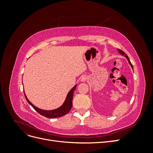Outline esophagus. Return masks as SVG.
<instances>
[{"mask_svg":"<svg viewBox=\"0 0 153 153\" xmlns=\"http://www.w3.org/2000/svg\"><path fill=\"white\" fill-rule=\"evenodd\" d=\"M87 79V76L86 75H83L80 78V80L82 82H85Z\"/></svg>","mask_w":153,"mask_h":153,"instance_id":"esophagus-1","label":"esophagus"}]
</instances>
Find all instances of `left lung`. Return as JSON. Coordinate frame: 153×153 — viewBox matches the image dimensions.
<instances>
[{
  "mask_svg": "<svg viewBox=\"0 0 153 153\" xmlns=\"http://www.w3.org/2000/svg\"><path fill=\"white\" fill-rule=\"evenodd\" d=\"M117 50L119 51V52L120 53H121V55H124L125 57H126V58H127V59H128V62H129V64H130L131 66V68L133 69V65H132L131 63V62H130V60L129 59V58H128V55H127L126 53H125L123 52V51H122L121 50H120V49H117Z\"/></svg>",
  "mask_w": 153,
  "mask_h": 153,
  "instance_id": "left-lung-1",
  "label": "left lung"
}]
</instances>
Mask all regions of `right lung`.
I'll return each instance as SVG.
<instances>
[{"label":"right lung","mask_w":153,"mask_h":153,"mask_svg":"<svg viewBox=\"0 0 153 153\" xmlns=\"http://www.w3.org/2000/svg\"><path fill=\"white\" fill-rule=\"evenodd\" d=\"M76 85L74 86L73 89L68 92V94L66 96V100L64 101L63 105L61 106H60L59 108L55 110H41L40 108H37L36 106H35L33 104H32L30 102V101L27 99V96L25 94V92H24V94L27 102H28L32 106V107L34 108V109L36 110L39 114H41V115H43V116L47 118H50V119L57 118V117L64 116V115L67 114L69 111H70L73 105L72 100H73V92H74V91H75L76 89Z\"/></svg>","instance_id":"add662e5"}]
</instances>
